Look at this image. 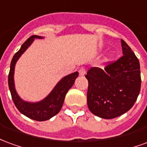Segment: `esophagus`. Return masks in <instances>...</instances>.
<instances>
[{"mask_svg": "<svg viewBox=\"0 0 147 147\" xmlns=\"http://www.w3.org/2000/svg\"><path fill=\"white\" fill-rule=\"evenodd\" d=\"M79 73H80V76H84V75L86 74V68L83 67H80V70H79Z\"/></svg>", "mask_w": 147, "mask_h": 147, "instance_id": "1", "label": "esophagus"}]
</instances>
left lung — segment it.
<instances>
[{
	"label": "left lung",
	"instance_id": "left-lung-1",
	"mask_svg": "<svg viewBox=\"0 0 147 147\" xmlns=\"http://www.w3.org/2000/svg\"><path fill=\"white\" fill-rule=\"evenodd\" d=\"M123 55L108 62L102 69L88 70L87 105L90 111L104 119H113L125 113L137 100L141 88L139 59L121 39Z\"/></svg>",
	"mask_w": 147,
	"mask_h": 147
}]
</instances>
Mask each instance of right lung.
Here are the masks:
<instances>
[{
  "instance_id": "obj_1",
  "label": "right lung",
  "mask_w": 147,
  "mask_h": 147,
  "mask_svg": "<svg viewBox=\"0 0 147 147\" xmlns=\"http://www.w3.org/2000/svg\"><path fill=\"white\" fill-rule=\"evenodd\" d=\"M34 38H42V37L37 36V35L30 36L22 45L20 49L17 53H16L13 56L10 65V71L8 74V86L15 105L21 113H23L26 117H29L32 120L37 121H44L54 117L55 115H57L60 112L64 103L65 95L68 91V90L73 86L75 80L79 76V72L76 71L74 73L64 77L57 84V86L52 90V92L44 100H42V102L30 103V102L23 101L18 96L17 93L15 90L14 80H13L15 64L19 57L32 43Z\"/></svg>"
}]
</instances>
